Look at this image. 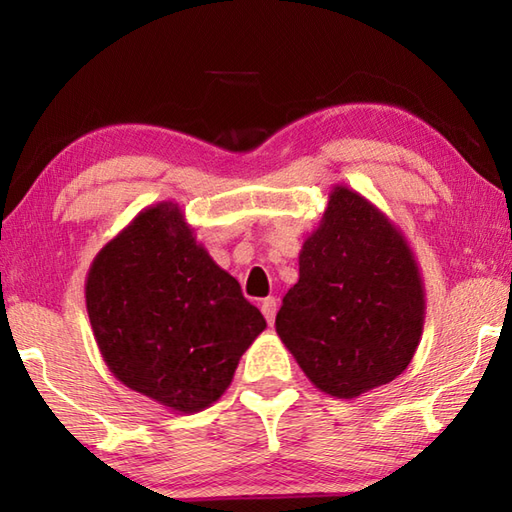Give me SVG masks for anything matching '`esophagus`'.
Here are the masks:
<instances>
[{"mask_svg":"<svg viewBox=\"0 0 512 512\" xmlns=\"http://www.w3.org/2000/svg\"><path fill=\"white\" fill-rule=\"evenodd\" d=\"M262 312H264L266 321H268L270 325H273L275 314H277V299H275V297H266V299L262 301Z\"/></svg>","mask_w":512,"mask_h":512,"instance_id":"obj_1","label":"esophagus"}]
</instances>
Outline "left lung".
<instances>
[{
	"label": "left lung",
	"mask_w": 512,
	"mask_h": 512,
	"mask_svg": "<svg viewBox=\"0 0 512 512\" xmlns=\"http://www.w3.org/2000/svg\"><path fill=\"white\" fill-rule=\"evenodd\" d=\"M424 325V284L400 228L336 184L279 308L281 343L323 394L352 400L405 372Z\"/></svg>",
	"instance_id": "8db88e82"
}]
</instances>
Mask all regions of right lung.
Instances as JSON below:
<instances>
[{"mask_svg":"<svg viewBox=\"0 0 512 512\" xmlns=\"http://www.w3.org/2000/svg\"><path fill=\"white\" fill-rule=\"evenodd\" d=\"M85 306L110 372L173 413L222 398L266 319L176 202L140 211L94 257Z\"/></svg>","mask_w":512,"mask_h":512,"instance_id":"right-lung-1","label":"right lung"}]
</instances>
